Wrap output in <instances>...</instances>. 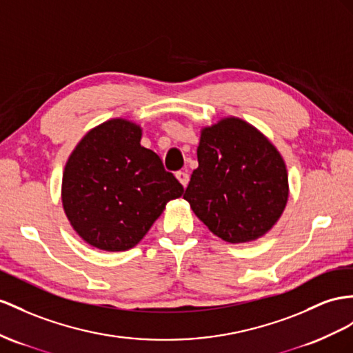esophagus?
I'll use <instances>...</instances> for the list:
<instances>
[{"mask_svg":"<svg viewBox=\"0 0 353 353\" xmlns=\"http://www.w3.org/2000/svg\"><path fill=\"white\" fill-rule=\"evenodd\" d=\"M176 177H177L179 182L182 183V186H183V188H186V186H188V183H189V176H188V173H185V171H177V173H176Z\"/></svg>","mask_w":353,"mask_h":353,"instance_id":"34e87169","label":"esophagus"}]
</instances>
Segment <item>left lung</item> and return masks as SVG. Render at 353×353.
Wrapping results in <instances>:
<instances>
[{
  "instance_id": "left-lung-1",
  "label": "left lung",
  "mask_w": 353,
  "mask_h": 353,
  "mask_svg": "<svg viewBox=\"0 0 353 353\" xmlns=\"http://www.w3.org/2000/svg\"><path fill=\"white\" fill-rule=\"evenodd\" d=\"M196 157L183 198L214 236L248 243L274 227L288 203V171L263 132L223 117L201 130Z\"/></svg>"
}]
</instances>
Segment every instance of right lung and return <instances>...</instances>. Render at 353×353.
<instances>
[{"instance_id":"add662e5","label":"right lung","mask_w":353,"mask_h":353,"mask_svg":"<svg viewBox=\"0 0 353 353\" xmlns=\"http://www.w3.org/2000/svg\"><path fill=\"white\" fill-rule=\"evenodd\" d=\"M141 126L116 117L77 143L62 174V207L71 227L92 248H134L183 186L155 152L143 148Z\"/></svg>"}]
</instances>
